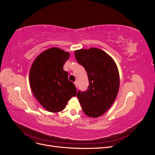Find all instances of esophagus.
Here are the masks:
<instances>
[{
    "mask_svg": "<svg viewBox=\"0 0 155 155\" xmlns=\"http://www.w3.org/2000/svg\"><path fill=\"white\" fill-rule=\"evenodd\" d=\"M74 85H75V86H76V88H78V82L77 81H76V82H74Z\"/></svg>",
    "mask_w": 155,
    "mask_h": 155,
    "instance_id": "obj_1",
    "label": "esophagus"
}]
</instances>
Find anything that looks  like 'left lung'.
Segmentation results:
<instances>
[{"label": "left lung", "mask_w": 155, "mask_h": 155, "mask_svg": "<svg viewBox=\"0 0 155 155\" xmlns=\"http://www.w3.org/2000/svg\"><path fill=\"white\" fill-rule=\"evenodd\" d=\"M78 63L85 68L89 86L85 92L79 91L77 97L87 116L97 118L113 104L120 87L117 65L105 51L97 48L75 51Z\"/></svg>", "instance_id": "obj_1"}]
</instances>
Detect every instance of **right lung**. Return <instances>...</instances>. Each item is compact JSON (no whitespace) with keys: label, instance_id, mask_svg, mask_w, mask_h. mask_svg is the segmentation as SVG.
<instances>
[{"label":"right lung","instance_id":"add662e5","mask_svg":"<svg viewBox=\"0 0 155 155\" xmlns=\"http://www.w3.org/2000/svg\"><path fill=\"white\" fill-rule=\"evenodd\" d=\"M69 58L68 51L52 47L41 52L31 67L29 79L33 94L48 112L63 110L70 98L76 96V88L63 70Z\"/></svg>","mask_w":155,"mask_h":155}]
</instances>
